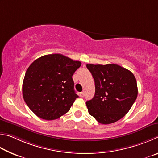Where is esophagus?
I'll use <instances>...</instances> for the list:
<instances>
[{"label":"esophagus","mask_w":158,"mask_h":158,"mask_svg":"<svg viewBox=\"0 0 158 158\" xmlns=\"http://www.w3.org/2000/svg\"><path fill=\"white\" fill-rule=\"evenodd\" d=\"M84 96H85L84 92H81V93H80V96H81V97H83Z\"/></svg>","instance_id":"34e87169"}]
</instances>
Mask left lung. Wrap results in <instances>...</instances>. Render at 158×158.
Instances as JSON below:
<instances>
[{"mask_svg":"<svg viewBox=\"0 0 158 158\" xmlns=\"http://www.w3.org/2000/svg\"><path fill=\"white\" fill-rule=\"evenodd\" d=\"M87 68L95 82L94 96L86 102L89 114L102 124L121 119L131 110L137 96L133 73L116 64H87Z\"/></svg>","mask_w":158,"mask_h":158,"instance_id":"8db88e82","label":"left lung"}]
</instances>
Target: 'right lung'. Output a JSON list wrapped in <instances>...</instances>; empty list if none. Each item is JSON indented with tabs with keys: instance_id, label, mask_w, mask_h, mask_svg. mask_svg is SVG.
<instances>
[{
	"instance_id": "add662e5",
	"label": "right lung",
	"mask_w": 158,
	"mask_h": 158,
	"mask_svg": "<svg viewBox=\"0 0 158 158\" xmlns=\"http://www.w3.org/2000/svg\"><path fill=\"white\" fill-rule=\"evenodd\" d=\"M81 62L61 54L44 55L27 69L22 87L23 99L38 117L54 120L69 112L78 97L72 76Z\"/></svg>"
}]
</instances>
